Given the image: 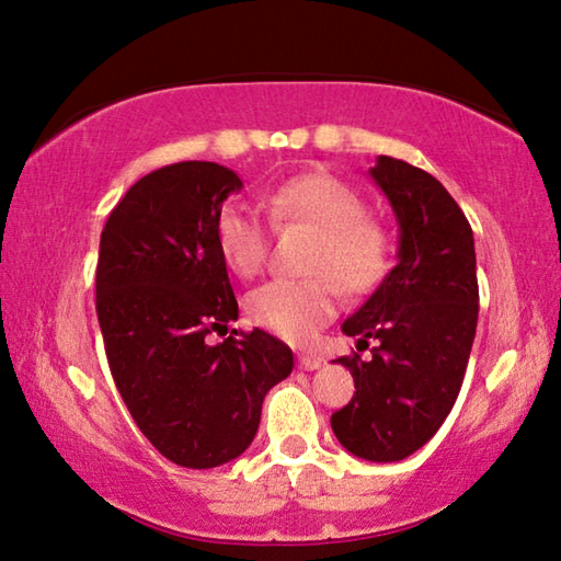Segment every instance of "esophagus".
<instances>
[{"label": "esophagus", "mask_w": 561, "mask_h": 561, "mask_svg": "<svg viewBox=\"0 0 561 561\" xmlns=\"http://www.w3.org/2000/svg\"><path fill=\"white\" fill-rule=\"evenodd\" d=\"M319 366H321L319 356H299V368H304V371H317Z\"/></svg>", "instance_id": "obj_1"}]
</instances>
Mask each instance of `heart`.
<instances>
[{"label": "heart", "mask_w": 561, "mask_h": 561, "mask_svg": "<svg viewBox=\"0 0 561 561\" xmlns=\"http://www.w3.org/2000/svg\"><path fill=\"white\" fill-rule=\"evenodd\" d=\"M274 225H301L317 232L307 270L309 279H272L254 289L247 311L260 327L287 341H309L334 319L339 287L366 294L383 277L388 242L366 217L354 190L329 173H304L262 195ZM215 242L227 267L240 277L260 274L270 254V232L257 210L227 203L215 217Z\"/></svg>", "instance_id": "1"}]
</instances>
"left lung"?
<instances>
[{"mask_svg":"<svg viewBox=\"0 0 561 561\" xmlns=\"http://www.w3.org/2000/svg\"><path fill=\"white\" fill-rule=\"evenodd\" d=\"M374 183L398 220V262L344 321L371 358L341 356L356 393L331 431L356 458L396 462L423 448L453 411L478 329V270L468 217L425 170L378 156Z\"/></svg>","mask_w":561,"mask_h":561,"instance_id":"obj_1","label":"left lung"}]
</instances>
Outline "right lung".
<instances>
[{
    "label": "right lung",
    "instance_id": "add662e5",
    "mask_svg": "<svg viewBox=\"0 0 561 561\" xmlns=\"http://www.w3.org/2000/svg\"><path fill=\"white\" fill-rule=\"evenodd\" d=\"M237 190L225 165H165L123 195L101 232L96 314L111 376L153 448L193 470L250 448L264 396L294 368L291 348L262 329L207 341L240 314L215 242Z\"/></svg>",
    "mask_w": 561,
    "mask_h": 561
}]
</instances>
